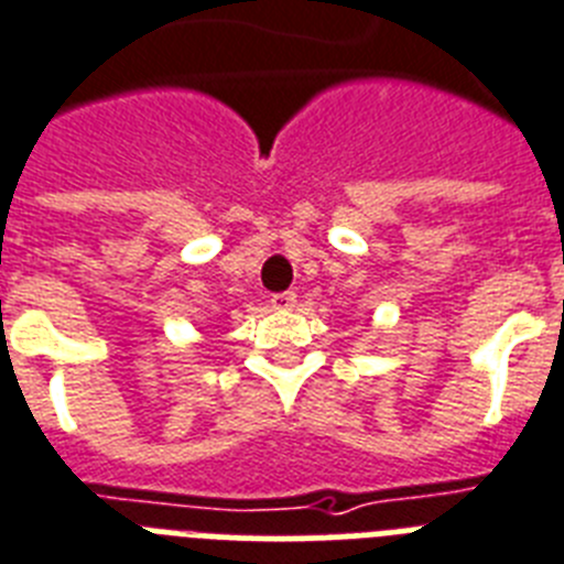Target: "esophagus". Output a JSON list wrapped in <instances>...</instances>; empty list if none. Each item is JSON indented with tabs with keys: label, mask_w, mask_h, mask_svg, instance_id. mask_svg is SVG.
Wrapping results in <instances>:
<instances>
[{
	"label": "esophagus",
	"mask_w": 564,
	"mask_h": 564,
	"mask_svg": "<svg viewBox=\"0 0 564 564\" xmlns=\"http://www.w3.org/2000/svg\"><path fill=\"white\" fill-rule=\"evenodd\" d=\"M295 303H297L295 292H278V295H272V310L289 312V310H295Z\"/></svg>",
	"instance_id": "1"
}]
</instances>
